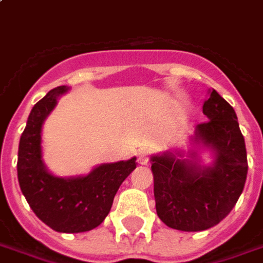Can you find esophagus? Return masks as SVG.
<instances>
[{"instance_id":"esophagus-1","label":"esophagus","mask_w":263,"mask_h":263,"mask_svg":"<svg viewBox=\"0 0 263 263\" xmlns=\"http://www.w3.org/2000/svg\"><path fill=\"white\" fill-rule=\"evenodd\" d=\"M151 160V153L147 151H141L138 153V163L139 164H147Z\"/></svg>"}]
</instances>
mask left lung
<instances>
[{
	"label": "left lung",
	"instance_id": "obj_1",
	"mask_svg": "<svg viewBox=\"0 0 263 263\" xmlns=\"http://www.w3.org/2000/svg\"><path fill=\"white\" fill-rule=\"evenodd\" d=\"M209 121L198 124L192 141L211 149L215 160L202 166L196 152L152 156L156 212L166 226L181 231L208 230L220 223L238 201L248 173L246 141L234 108L216 92L203 103Z\"/></svg>",
	"mask_w": 263,
	"mask_h": 263
}]
</instances>
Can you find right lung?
Listing matches in <instances>:
<instances>
[{"instance_id": "right-lung-1", "label": "right lung", "mask_w": 263, "mask_h": 263, "mask_svg": "<svg viewBox=\"0 0 263 263\" xmlns=\"http://www.w3.org/2000/svg\"><path fill=\"white\" fill-rule=\"evenodd\" d=\"M68 86L54 87L34 104L19 141L17 181L39 219L58 233H83L102 224L122 181L137 167V157L104 163L87 176L55 177L46 168L42 126Z\"/></svg>"}]
</instances>
